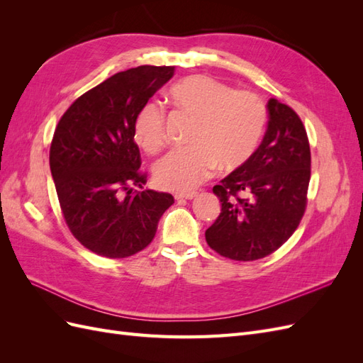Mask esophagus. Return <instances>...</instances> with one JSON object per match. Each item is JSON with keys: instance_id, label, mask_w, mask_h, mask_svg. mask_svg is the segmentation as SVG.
<instances>
[{"instance_id": "esophagus-1", "label": "esophagus", "mask_w": 363, "mask_h": 363, "mask_svg": "<svg viewBox=\"0 0 363 363\" xmlns=\"http://www.w3.org/2000/svg\"><path fill=\"white\" fill-rule=\"evenodd\" d=\"M196 196V192H186V194H182V192H177L174 195V199L175 200H192V199H195Z\"/></svg>"}]
</instances>
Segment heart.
<instances>
[{"mask_svg":"<svg viewBox=\"0 0 363 363\" xmlns=\"http://www.w3.org/2000/svg\"><path fill=\"white\" fill-rule=\"evenodd\" d=\"M168 98L175 111L191 118L186 136L189 147L172 150L152 168V179L162 189L188 192L219 169H235L259 147L267 125V107L248 91H233L208 75H191L174 83ZM136 144L150 155L164 142V115L148 103L140 108L135 124Z\"/></svg>","mask_w":363,"mask_h":363,"instance_id":"heart-1","label":"heart"}]
</instances>
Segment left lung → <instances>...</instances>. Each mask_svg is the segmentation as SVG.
I'll use <instances>...</instances> for the list:
<instances>
[{"mask_svg": "<svg viewBox=\"0 0 363 363\" xmlns=\"http://www.w3.org/2000/svg\"><path fill=\"white\" fill-rule=\"evenodd\" d=\"M268 128L245 163L213 186L221 213L206 230L208 247L232 260L267 257L298 227L311 180V147L292 108L271 98Z\"/></svg>", "mask_w": 363, "mask_h": 363, "instance_id": "8db88e82", "label": "left lung"}]
</instances>
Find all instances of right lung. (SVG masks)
<instances>
[{
    "instance_id": "right-lung-1",
    "label": "right lung",
    "mask_w": 363,
    "mask_h": 363,
    "mask_svg": "<svg viewBox=\"0 0 363 363\" xmlns=\"http://www.w3.org/2000/svg\"><path fill=\"white\" fill-rule=\"evenodd\" d=\"M174 75V67L118 72L92 87L60 118L50 148V169L71 233L98 256L123 259L156 235L167 192L142 189L140 152L133 138L139 111Z\"/></svg>"
}]
</instances>
